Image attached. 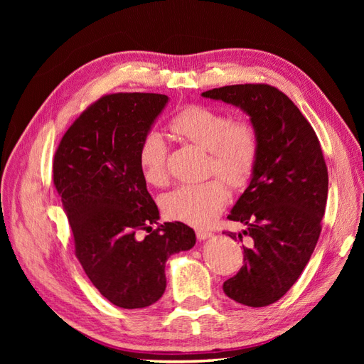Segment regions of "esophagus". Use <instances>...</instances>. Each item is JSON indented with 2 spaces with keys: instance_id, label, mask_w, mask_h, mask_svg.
Wrapping results in <instances>:
<instances>
[{
  "instance_id": "esophagus-1",
  "label": "esophagus",
  "mask_w": 364,
  "mask_h": 364,
  "mask_svg": "<svg viewBox=\"0 0 364 364\" xmlns=\"http://www.w3.org/2000/svg\"><path fill=\"white\" fill-rule=\"evenodd\" d=\"M196 235H197V240L203 241V240H206V238H211V237H213V232H209V230H205V229H197V230H196Z\"/></svg>"
}]
</instances>
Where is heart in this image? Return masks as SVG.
I'll return each mask as SVG.
<instances>
[{"label": "heart", "instance_id": "heart-1", "mask_svg": "<svg viewBox=\"0 0 364 364\" xmlns=\"http://www.w3.org/2000/svg\"><path fill=\"white\" fill-rule=\"evenodd\" d=\"M168 127L176 138L209 151L208 170L217 173L230 188L241 190L250 182L259 153L258 129L250 119H232L215 107L186 105L174 112ZM138 156L147 183L162 186L168 182V146L161 134L147 132ZM223 181L211 178L176 186L161 197L164 214L193 226L211 225L228 202Z\"/></svg>", "mask_w": 364, "mask_h": 364}]
</instances>
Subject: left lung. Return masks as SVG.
I'll use <instances>...</instances> for the list:
<instances>
[{"mask_svg": "<svg viewBox=\"0 0 364 364\" xmlns=\"http://www.w3.org/2000/svg\"><path fill=\"white\" fill-rule=\"evenodd\" d=\"M245 111L258 129L259 153L246 191L228 215L247 228L226 232L246 241L245 264L223 284L230 299L247 306L279 301L311 258L322 230L328 168L306 118L278 87L246 83L202 94Z\"/></svg>", "mask_w": 364, "mask_h": 364, "instance_id": "1", "label": "left lung"}]
</instances>
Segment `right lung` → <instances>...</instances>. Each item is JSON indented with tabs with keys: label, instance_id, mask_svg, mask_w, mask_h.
<instances>
[{
	"label": "right lung",
	"instance_id": "right-lung-1",
	"mask_svg": "<svg viewBox=\"0 0 364 364\" xmlns=\"http://www.w3.org/2000/svg\"><path fill=\"white\" fill-rule=\"evenodd\" d=\"M167 103L164 94L103 95L71 124L53 162L77 259L95 289L127 310L155 304L167 287L165 262L196 245L194 230L181 222L151 229L159 209L138 153ZM139 230L149 232L142 240Z\"/></svg>",
	"mask_w": 364,
	"mask_h": 364
}]
</instances>
